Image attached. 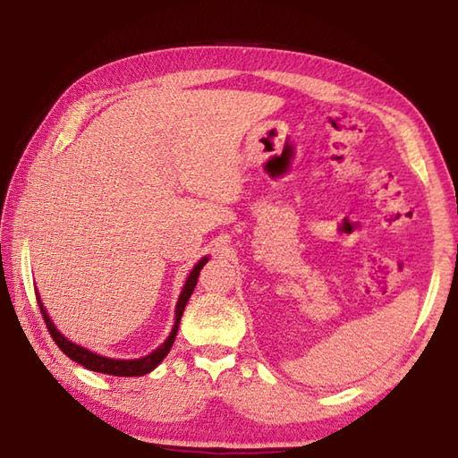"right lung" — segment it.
<instances>
[{
  "instance_id": "1",
  "label": "right lung",
  "mask_w": 458,
  "mask_h": 458,
  "mask_svg": "<svg viewBox=\"0 0 458 458\" xmlns=\"http://www.w3.org/2000/svg\"><path fill=\"white\" fill-rule=\"evenodd\" d=\"M206 262H208V257L201 259L198 265L191 268L188 281H185V284H183L182 294H180V299H177V305H175V325H174L172 333H169V337L157 347V350L151 352L149 355H145V358H139V360H113V358H105V355H98L95 352H90V350H87V347H81V345L72 344L71 339H66L56 327H54V323H52V319L48 317V313H46L44 303L40 301V297H38V293H36V299H38V305H40L44 323H46V327H48L52 339L56 341V345L72 361L81 363L82 368H87L90 371H100V374H108V376H121V377L145 376V374H149L151 369L157 368L159 363H161V360H164L165 355L169 353V350H172L175 335H177V329H180V321H182L183 309H185V305H188V301L191 297L193 289H196L199 270L204 268Z\"/></svg>"
}]
</instances>
